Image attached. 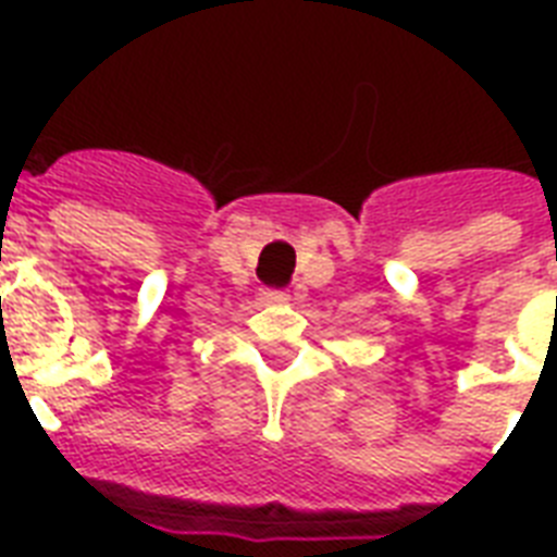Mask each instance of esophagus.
<instances>
[{
    "mask_svg": "<svg viewBox=\"0 0 557 557\" xmlns=\"http://www.w3.org/2000/svg\"><path fill=\"white\" fill-rule=\"evenodd\" d=\"M288 295L283 292H262V304H286Z\"/></svg>",
    "mask_w": 557,
    "mask_h": 557,
    "instance_id": "1",
    "label": "esophagus"
}]
</instances>
